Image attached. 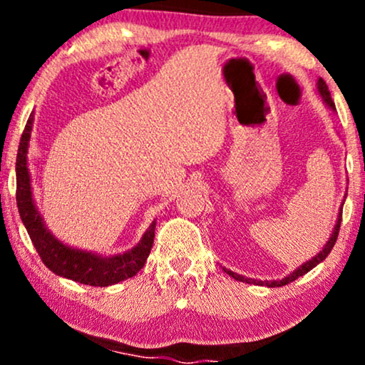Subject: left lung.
Masks as SVG:
<instances>
[{
	"instance_id": "obj_1",
	"label": "left lung",
	"mask_w": 365,
	"mask_h": 365,
	"mask_svg": "<svg viewBox=\"0 0 365 365\" xmlns=\"http://www.w3.org/2000/svg\"><path fill=\"white\" fill-rule=\"evenodd\" d=\"M317 92H319V96H321V99H322V103L326 104V106L328 108H331V110H336V108H334V103H333V99H331V94H329V91H328V86H326V82L322 81V78H319V81H317ZM345 199H346V194H345ZM343 202H345V200H343ZM343 202H341V207H340V212H338V217H336V223H334V228H333V232H331V237L328 238V242H326L324 244V247H322V250H319V252H317L316 255H314L312 259H309L307 262H304L302 266H299L297 267L295 271H293V273H290L288 276H284V278H282V279H266V282H261V279H252V278H245V276H242V274H237V273H233V271H230V269H226V267H223V271L226 274H230L232 276V278H235L237 282H245V283H252V284H266V287H269V288H276V287H284V284H288V283H292V282H295L297 278H300V276H304L305 273H309V271L312 269V267H316L317 264L319 262H322L324 261L326 257H328V254L331 252V249H333L334 247V242H336V238H338V232H340V223H341V211H343Z\"/></svg>"
}]
</instances>
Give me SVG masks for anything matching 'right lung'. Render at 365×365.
<instances>
[{
    "label": "right lung",
    "instance_id": "add662e5",
    "mask_svg": "<svg viewBox=\"0 0 365 365\" xmlns=\"http://www.w3.org/2000/svg\"><path fill=\"white\" fill-rule=\"evenodd\" d=\"M32 125H34V115L29 116L22 139H20L19 154H16V206H19L25 230L46 267L54 274L82 284H91V287H110V284H116L135 276L144 267L153 249L156 220L145 230L139 244L130 250H125L123 254L101 255L89 252V250L75 249L58 240L51 230L46 226L32 195L27 163Z\"/></svg>",
    "mask_w": 365,
    "mask_h": 365
}]
</instances>
